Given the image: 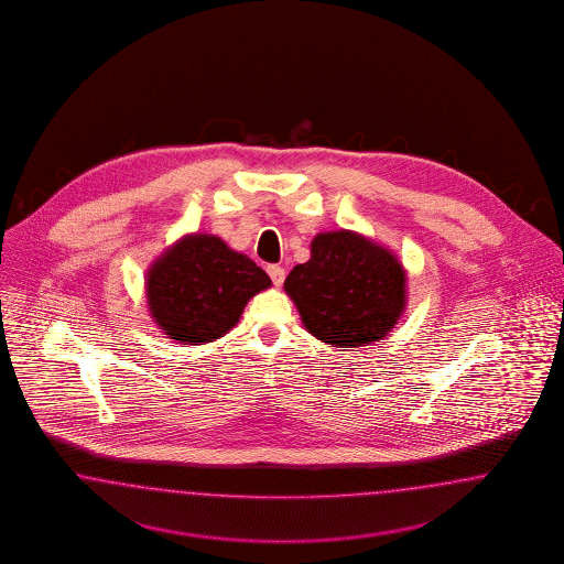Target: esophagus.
I'll return each instance as SVG.
<instances>
[{
	"label": "esophagus",
	"mask_w": 564,
	"mask_h": 564,
	"mask_svg": "<svg viewBox=\"0 0 564 564\" xmlns=\"http://www.w3.org/2000/svg\"><path fill=\"white\" fill-rule=\"evenodd\" d=\"M267 273L271 276L274 288H281V285H283V281H285V269H283V267L271 264V267L267 269Z\"/></svg>",
	"instance_id": "esophagus-1"
}]
</instances>
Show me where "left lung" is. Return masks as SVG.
<instances>
[{
	"label": "left lung",
	"instance_id": "8db88e82",
	"mask_svg": "<svg viewBox=\"0 0 564 564\" xmlns=\"http://www.w3.org/2000/svg\"><path fill=\"white\" fill-rule=\"evenodd\" d=\"M285 293L312 337L330 347L384 339L408 307V271L387 246L351 231H323L293 267Z\"/></svg>",
	"mask_w": 564,
	"mask_h": 564
}]
</instances>
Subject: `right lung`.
I'll return each instance as SVG.
<instances>
[{
	"label": "right lung",
	"instance_id": "obj_1",
	"mask_svg": "<svg viewBox=\"0 0 564 564\" xmlns=\"http://www.w3.org/2000/svg\"><path fill=\"white\" fill-rule=\"evenodd\" d=\"M271 285L254 260L213 234L182 236L144 274L154 325L182 345H205L227 335L246 304Z\"/></svg>",
	"mask_w": 564,
	"mask_h": 564
}]
</instances>
